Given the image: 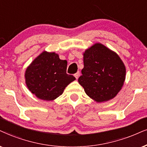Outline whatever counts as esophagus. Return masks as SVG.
<instances>
[{
	"label": "esophagus",
	"instance_id": "1",
	"mask_svg": "<svg viewBox=\"0 0 147 147\" xmlns=\"http://www.w3.org/2000/svg\"><path fill=\"white\" fill-rule=\"evenodd\" d=\"M74 76H75V78L76 79H78L79 78V76H80V72L78 71V72H77L76 74H74Z\"/></svg>",
	"mask_w": 147,
	"mask_h": 147
}]
</instances>
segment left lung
Here are the masks:
<instances>
[{"label": "left lung", "instance_id": "left-lung-1", "mask_svg": "<svg viewBox=\"0 0 147 147\" xmlns=\"http://www.w3.org/2000/svg\"><path fill=\"white\" fill-rule=\"evenodd\" d=\"M124 63L115 52L95 43L84 53V68L79 84L97 102L107 101L120 91L125 79Z\"/></svg>", "mask_w": 147, "mask_h": 147}]
</instances>
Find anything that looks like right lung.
<instances>
[{"label": "right lung", "mask_w": 147, "mask_h": 147, "mask_svg": "<svg viewBox=\"0 0 147 147\" xmlns=\"http://www.w3.org/2000/svg\"><path fill=\"white\" fill-rule=\"evenodd\" d=\"M67 62L54 52H43L25 72L27 87L39 99L52 101L63 93L76 78L66 73Z\"/></svg>", "instance_id": "add662e5"}]
</instances>
